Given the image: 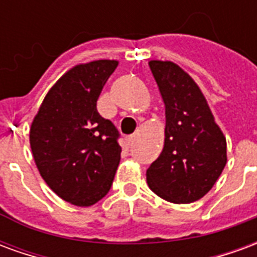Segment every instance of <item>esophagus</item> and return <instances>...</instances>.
Instances as JSON below:
<instances>
[{
    "mask_svg": "<svg viewBox=\"0 0 257 257\" xmlns=\"http://www.w3.org/2000/svg\"><path fill=\"white\" fill-rule=\"evenodd\" d=\"M135 140H136V138H135L134 135H131V136H128V138H126V145L132 146V145H134Z\"/></svg>",
    "mask_w": 257,
    "mask_h": 257,
    "instance_id": "34e87169",
    "label": "esophagus"
}]
</instances>
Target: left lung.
Here are the masks:
<instances>
[{
    "mask_svg": "<svg viewBox=\"0 0 257 257\" xmlns=\"http://www.w3.org/2000/svg\"><path fill=\"white\" fill-rule=\"evenodd\" d=\"M150 70L165 103V143L147 169L154 193L190 204L208 193L226 167V138L216 125L198 85L172 62L151 60Z\"/></svg>",
    "mask_w": 257,
    "mask_h": 257,
    "instance_id": "1",
    "label": "left lung"
}]
</instances>
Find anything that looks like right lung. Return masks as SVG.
Segmentation results:
<instances>
[{"label":"right lung","instance_id":"1","mask_svg":"<svg viewBox=\"0 0 257 257\" xmlns=\"http://www.w3.org/2000/svg\"><path fill=\"white\" fill-rule=\"evenodd\" d=\"M117 66L95 60L71 68L48 92L31 123V151L42 179L77 206H90L110 191L121 160L119 132L96 107Z\"/></svg>","mask_w":257,"mask_h":257}]
</instances>
